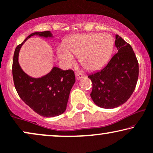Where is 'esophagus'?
<instances>
[{"label": "esophagus", "instance_id": "1", "mask_svg": "<svg viewBox=\"0 0 153 153\" xmlns=\"http://www.w3.org/2000/svg\"><path fill=\"white\" fill-rule=\"evenodd\" d=\"M75 76H76V78H78V79H82V78H84L85 75H83L82 73H80V72H78V73H75Z\"/></svg>", "mask_w": 153, "mask_h": 153}]
</instances>
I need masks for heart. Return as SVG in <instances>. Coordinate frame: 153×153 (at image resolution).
Instances as JSON below:
<instances>
[{"label":"heart","instance_id":"1","mask_svg":"<svg viewBox=\"0 0 153 153\" xmlns=\"http://www.w3.org/2000/svg\"><path fill=\"white\" fill-rule=\"evenodd\" d=\"M114 47V40L108 34H79L69 38L60 49L59 56L62 61L70 63L72 54L78 56L80 64L89 71L98 70L109 61Z\"/></svg>","mask_w":153,"mask_h":153}]
</instances>
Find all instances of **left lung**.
<instances>
[{"mask_svg":"<svg viewBox=\"0 0 153 153\" xmlns=\"http://www.w3.org/2000/svg\"><path fill=\"white\" fill-rule=\"evenodd\" d=\"M117 53L105 67L89 75L92 82L90 96L100 107L113 109L128 100L138 81V62L131 46L116 35Z\"/></svg>","mask_w":153,"mask_h":153,"instance_id":"left-lung-1","label":"left lung"}]
</instances>
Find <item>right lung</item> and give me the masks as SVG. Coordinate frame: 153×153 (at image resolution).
<instances>
[{"label":"right lung","mask_w":153,"mask_h":153,"mask_svg":"<svg viewBox=\"0 0 153 153\" xmlns=\"http://www.w3.org/2000/svg\"><path fill=\"white\" fill-rule=\"evenodd\" d=\"M51 36L49 31L36 32L29 35L15 50L13 61V78L16 91L27 105L44 117L61 115L66 109L69 94L75 82L73 70L63 71L54 67L49 74L41 78H32L23 72L18 63L20 47L33 35Z\"/></svg>","instance_id":"1"}]
</instances>
